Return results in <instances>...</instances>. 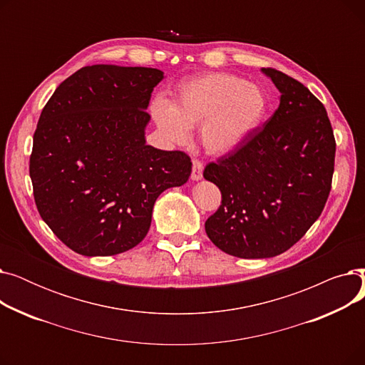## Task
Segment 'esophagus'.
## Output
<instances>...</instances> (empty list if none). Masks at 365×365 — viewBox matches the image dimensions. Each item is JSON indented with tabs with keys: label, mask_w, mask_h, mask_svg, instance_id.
Here are the masks:
<instances>
[{
	"label": "esophagus",
	"mask_w": 365,
	"mask_h": 365,
	"mask_svg": "<svg viewBox=\"0 0 365 365\" xmlns=\"http://www.w3.org/2000/svg\"><path fill=\"white\" fill-rule=\"evenodd\" d=\"M202 170H204L202 163L198 161V160H194V163H192V175H190V179L195 180V182L201 180L202 179Z\"/></svg>",
	"instance_id": "1"
}]
</instances>
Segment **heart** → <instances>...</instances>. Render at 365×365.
I'll list each match as a JSON object with an SVG mask.
<instances>
[{"label": "heart", "mask_w": 365, "mask_h": 365, "mask_svg": "<svg viewBox=\"0 0 365 365\" xmlns=\"http://www.w3.org/2000/svg\"><path fill=\"white\" fill-rule=\"evenodd\" d=\"M266 110L267 98L259 86L215 72L185 83L171 105L161 99L153 102L152 117L168 143L186 145L190 128L200 127L204 149L225 155L248 139Z\"/></svg>", "instance_id": "obj_1"}]
</instances>
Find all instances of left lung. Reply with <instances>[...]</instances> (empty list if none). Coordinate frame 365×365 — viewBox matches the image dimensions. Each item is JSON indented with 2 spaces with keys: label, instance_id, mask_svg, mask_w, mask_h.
Returning a JSON list of instances; mask_svg holds the SVG:
<instances>
[{
  "label": "left lung",
  "instance_id": "1",
  "mask_svg": "<svg viewBox=\"0 0 365 365\" xmlns=\"http://www.w3.org/2000/svg\"><path fill=\"white\" fill-rule=\"evenodd\" d=\"M279 106L235 150L210 163L204 179L222 192L205 232L241 259L274 257L294 245L322 213L331 189L336 142L327 110L302 83L262 68Z\"/></svg>",
  "mask_w": 365,
  "mask_h": 365
}]
</instances>
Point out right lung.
I'll return each instance as SVG.
<instances>
[{"label":"right lung","instance_id":"obj_1","mask_svg":"<svg viewBox=\"0 0 365 365\" xmlns=\"http://www.w3.org/2000/svg\"><path fill=\"white\" fill-rule=\"evenodd\" d=\"M164 72L93 65L56 88L38 121L29 176L43 220L83 256H113L148 234L157 198L187 182L185 152L146 145Z\"/></svg>","mask_w":365,"mask_h":365}]
</instances>
